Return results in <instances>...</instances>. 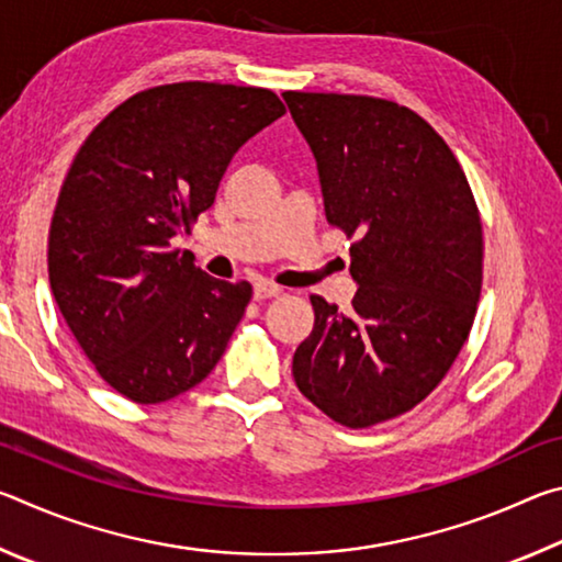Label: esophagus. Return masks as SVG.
<instances>
[{"label": "esophagus", "instance_id": "obj_1", "mask_svg": "<svg viewBox=\"0 0 562 562\" xmlns=\"http://www.w3.org/2000/svg\"><path fill=\"white\" fill-rule=\"evenodd\" d=\"M282 292L280 284H274L270 280H258L252 284V297L255 300H268V297H278V294Z\"/></svg>", "mask_w": 562, "mask_h": 562}]
</instances>
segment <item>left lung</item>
Returning <instances> with one entry per match:
<instances>
[{
  "label": "left lung",
  "instance_id": "obj_1",
  "mask_svg": "<svg viewBox=\"0 0 562 562\" xmlns=\"http://www.w3.org/2000/svg\"><path fill=\"white\" fill-rule=\"evenodd\" d=\"M317 160L325 213L357 243L349 312L312 294L315 329L292 357L300 392L364 429L414 408L469 337L483 235L459 160L412 109L351 93L284 91Z\"/></svg>",
  "mask_w": 562,
  "mask_h": 562
}]
</instances>
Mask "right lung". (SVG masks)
Segmentation results:
<instances>
[{
  "label": "right lung",
  "mask_w": 562,
  "mask_h": 562,
  "mask_svg": "<svg viewBox=\"0 0 562 562\" xmlns=\"http://www.w3.org/2000/svg\"><path fill=\"white\" fill-rule=\"evenodd\" d=\"M282 113L268 89L166 83L113 109L76 154L52 217L49 282L83 355L131 402L203 382L243 319L250 282L211 278L170 240Z\"/></svg>",
  "instance_id": "right-lung-1"
}]
</instances>
